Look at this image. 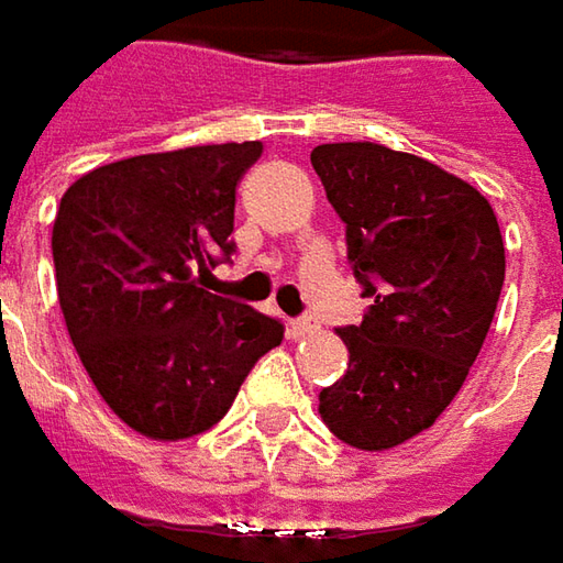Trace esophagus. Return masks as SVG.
I'll return each instance as SVG.
<instances>
[{"mask_svg":"<svg viewBox=\"0 0 563 563\" xmlns=\"http://www.w3.org/2000/svg\"><path fill=\"white\" fill-rule=\"evenodd\" d=\"M310 332H317V320H310V317L291 320V323H288V335H291V339H303V335H310Z\"/></svg>","mask_w":563,"mask_h":563,"instance_id":"esophagus-1","label":"esophagus"}]
</instances>
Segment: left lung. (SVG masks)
Returning <instances> with one entry per match:
<instances>
[{
	"label": "left lung",
	"mask_w": 563,
	"mask_h": 563,
	"mask_svg": "<svg viewBox=\"0 0 563 563\" xmlns=\"http://www.w3.org/2000/svg\"><path fill=\"white\" fill-rule=\"evenodd\" d=\"M310 164L371 297L361 325L339 329L349 371L320 393V418L349 446L393 450L443 415L485 345L504 288L497 214L475 186L377 142L317 145Z\"/></svg>",
	"instance_id": "left-lung-1"
}]
</instances>
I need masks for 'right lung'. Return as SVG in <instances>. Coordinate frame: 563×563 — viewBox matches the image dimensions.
Returning a JSON list of instances; mask_svg holds the SVG:
<instances>
[{
  "label": "right lung",
  "mask_w": 563,
  "mask_h": 563,
  "mask_svg": "<svg viewBox=\"0 0 563 563\" xmlns=\"http://www.w3.org/2000/svg\"><path fill=\"white\" fill-rule=\"evenodd\" d=\"M263 142L196 145L88 170L53 221L56 295L100 399L132 431L186 440L218 424L285 325L211 295L234 253L238 184Z\"/></svg>",
  "instance_id": "add662e5"
}]
</instances>
